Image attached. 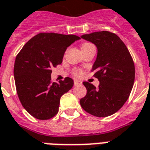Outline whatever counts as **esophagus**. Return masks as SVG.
I'll list each match as a JSON object with an SVG mask.
<instances>
[{
    "label": "esophagus",
    "mask_w": 150,
    "mask_h": 150,
    "mask_svg": "<svg viewBox=\"0 0 150 150\" xmlns=\"http://www.w3.org/2000/svg\"><path fill=\"white\" fill-rule=\"evenodd\" d=\"M74 84H75V86H77V85H81V84H82V82L79 80H75L74 81Z\"/></svg>",
    "instance_id": "obj_1"
}]
</instances>
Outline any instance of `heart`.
Here are the masks:
<instances>
[{
    "instance_id": "obj_1",
    "label": "heart",
    "mask_w": 150,
    "mask_h": 150,
    "mask_svg": "<svg viewBox=\"0 0 150 150\" xmlns=\"http://www.w3.org/2000/svg\"><path fill=\"white\" fill-rule=\"evenodd\" d=\"M89 44H89V43H84V44L82 45V47H85V46H87V45H89ZM73 73H74V75H80L81 74H82V72H81L80 71H79V70H75V71H73Z\"/></svg>"
}]
</instances>
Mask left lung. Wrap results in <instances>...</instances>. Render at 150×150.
Segmentation results:
<instances>
[{"label": "left lung", "instance_id": "1", "mask_svg": "<svg viewBox=\"0 0 150 150\" xmlns=\"http://www.w3.org/2000/svg\"><path fill=\"white\" fill-rule=\"evenodd\" d=\"M81 38L97 47L91 71H95L94 76L100 83L96 88L88 82L83 83L86 95L80 99V105L94 116L107 117L120 110L130 95L135 78L134 60L126 44L115 33L95 32Z\"/></svg>", "mask_w": 150, "mask_h": 150}]
</instances>
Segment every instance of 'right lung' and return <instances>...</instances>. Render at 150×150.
I'll list each match as a JSON object with an SVG mask.
<instances>
[{"mask_svg":"<svg viewBox=\"0 0 150 150\" xmlns=\"http://www.w3.org/2000/svg\"><path fill=\"white\" fill-rule=\"evenodd\" d=\"M79 39L75 35L39 33L16 55V92L23 107L35 118L47 120L54 117L59 111L61 96L72 88V79L52 83L51 74L52 67L61 64L67 47Z\"/></svg>","mask_w":150,"mask_h":150,"instance_id":"add662e5","label":"right lung"}]
</instances>
